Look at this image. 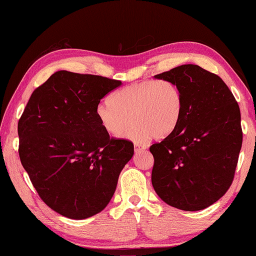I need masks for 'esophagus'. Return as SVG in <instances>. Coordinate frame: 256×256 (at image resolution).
Wrapping results in <instances>:
<instances>
[{
  "instance_id": "esophagus-1",
  "label": "esophagus",
  "mask_w": 256,
  "mask_h": 256,
  "mask_svg": "<svg viewBox=\"0 0 256 256\" xmlns=\"http://www.w3.org/2000/svg\"><path fill=\"white\" fill-rule=\"evenodd\" d=\"M146 150V146H140V144H134V152H140V151H144Z\"/></svg>"
}]
</instances>
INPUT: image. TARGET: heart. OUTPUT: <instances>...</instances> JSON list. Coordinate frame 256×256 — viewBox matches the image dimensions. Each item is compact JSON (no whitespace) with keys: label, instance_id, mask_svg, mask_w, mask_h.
I'll return each instance as SVG.
<instances>
[{"label":"heart","instance_id":"obj_1","mask_svg":"<svg viewBox=\"0 0 256 256\" xmlns=\"http://www.w3.org/2000/svg\"><path fill=\"white\" fill-rule=\"evenodd\" d=\"M183 106V95L174 82L142 81L114 93L110 104L100 103L96 107V116L105 132L114 137L122 134L134 122L126 137L141 144L152 136L162 139L173 132Z\"/></svg>","mask_w":256,"mask_h":256}]
</instances>
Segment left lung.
<instances>
[{"instance_id": "obj_1", "label": "left lung", "mask_w": 256, "mask_h": 256, "mask_svg": "<svg viewBox=\"0 0 256 256\" xmlns=\"http://www.w3.org/2000/svg\"><path fill=\"white\" fill-rule=\"evenodd\" d=\"M180 88L184 106L178 126L150 146L151 180L168 205L197 212L229 190L242 146L241 114L221 78L196 64H183L154 76Z\"/></svg>"}]
</instances>
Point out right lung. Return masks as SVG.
<instances>
[{"mask_svg": "<svg viewBox=\"0 0 256 256\" xmlns=\"http://www.w3.org/2000/svg\"><path fill=\"white\" fill-rule=\"evenodd\" d=\"M122 82L56 71L34 90L18 122L20 158L38 195L58 214L100 212L134 156L132 141L110 139L96 107Z\"/></svg>", "mask_w": 256, "mask_h": 256, "instance_id": "add662e5", "label": "right lung"}]
</instances>
